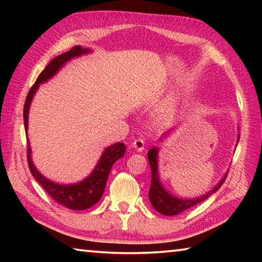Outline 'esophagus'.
Masks as SVG:
<instances>
[{
  "instance_id": "34e87169",
  "label": "esophagus",
  "mask_w": 262,
  "mask_h": 262,
  "mask_svg": "<svg viewBox=\"0 0 262 262\" xmlns=\"http://www.w3.org/2000/svg\"><path fill=\"white\" fill-rule=\"evenodd\" d=\"M133 147H134L137 151H142L144 149V141L142 139H136L133 142Z\"/></svg>"
}]
</instances>
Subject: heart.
Masks as SVG:
<instances>
[{
    "mask_svg": "<svg viewBox=\"0 0 262 262\" xmlns=\"http://www.w3.org/2000/svg\"><path fill=\"white\" fill-rule=\"evenodd\" d=\"M172 108H171V106H170V107H167L166 110H165V112H170V111H171Z\"/></svg>",
    "mask_w": 262,
    "mask_h": 262,
    "instance_id": "1",
    "label": "heart"
}]
</instances>
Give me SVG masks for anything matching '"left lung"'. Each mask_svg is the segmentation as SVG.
<instances>
[{
	"mask_svg": "<svg viewBox=\"0 0 262 262\" xmlns=\"http://www.w3.org/2000/svg\"><path fill=\"white\" fill-rule=\"evenodd\" d=\"M168 134V133H166ZM165 134V135H166ZM241 135H238V141ZM148 159L150 164V168H151V185H150L149 189V200L151 202V206L156 209L159 214L165 215V216H174L180 214L181 211L188 209L190 207H194L198 203L205 201L206 199L210 196L212 193H215L216 190H219L220 187L225 181L228 174H225L222 180L219 183V185L215 186L214 189H211L210 192L206 193L203 196L198 199H179L172 196L171 194H168L161 184L158 178V171H157V148H152L148 151Z\"/></svg>",
	"mask_w": 262,
	"mask_h": 262,
	"instance_id": "8db88e82",
	"label": "left lung"
}]
</instances>
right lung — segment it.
I'll return each mask as SVG.
<instances>
[{
  "mask_svg": "<svg viewBox=\"0 0 262 262\" xmlns=\"http://www.w3.org/2000/svg\"><path fill=\"white\" fill-rule=\"evenodd\" d=\"M88 52H90V50L82 48L81 46H75L70 51L54 57V59L46 66V68L40 73V75H39L37 78V81H35L32 88L30 89L28 96H26L23 111L25 132L28 130L29 108L31 100H32L35 91H37L39 84L50 79L53 75L56 74L57 70L70 59H73L75 56L85 54ZM125 144L120 143V142L106 148L105 151L103 152V156L100 157L98 164H97L96 168L92 171V173L86 179L81 181V183L74 185H59L45 178V177L34 167L32 161H31L30 147H28V163L31 173H32L35 180L41 185V187L46 190L47 194L50 195L52 199H54L56 202L61 203L62 206L67 207L69 209L84 210L96 205V203L100 200L101 195L104 193L111 167H112L115 161H118L119 158H121L123 155H125Z\"/></svg>",
  "mask_w": 262,
  "mask_h": 262,
  "instance_id": "add662e5",
  "label": "right lung"
}]
</instances>
